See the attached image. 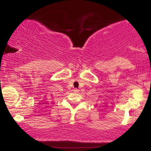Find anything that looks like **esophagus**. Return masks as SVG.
<instances>
[{
    "label": "esophagus",
    "instance_id": "1",
    "mask_svg": "<svg viewBox=\"0 0 151 151\" xmlns=\"http://www.w3.org/2000/svg\"><path fill=\"white\" fill-rule=\"evenodd\" d=\"M73 91H74V92H75V93H78V91H79V90L77 88H74Z\"/></svg>",
    "mask_w": 151,
    "mask_h": 151
}]
</instances>
